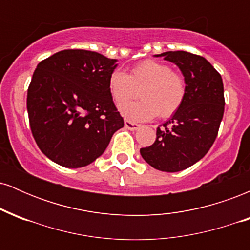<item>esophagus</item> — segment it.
I'll use <instances>...</instances> for the list:
<instances>
[{"instance_id": "34e87169", "label": "esophagus", "mask_w": 250, "mask_h": 250, "mask_svg": "<svg viewBox=\"0 0 250 250\" xmlns=\"http://www.w3.org/2000/svg\"><path fill=\"white\" fill-rule=\"evenodd\" d=\"M125 127L127 128V129H129V130H137V129L141 127V125H137V123H135V122L129 121V120H125Z\"/></svg>"}]
</instances>
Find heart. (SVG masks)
Instances as JSON below:
<instances>
[{
    "instance_id": "1",
    "label": "heart",
    "mask_w": 250,
    "mask_h": 250,
    "mask_svg": "<svg viewBox=\"0 0 250 250\" xmlns=\"http://www.w3.org/2000/svg\"><path fill=\"white\" fill-rule=\"evenodd\" d=\"M109 93L117 105H122L141 87L140 102L120 108L130 121H147L160 115L162 119L173 116L181 108L187 94L185 77L171 70L170 65L154 60H145L131 68L129 74L114 71L109 76Z\"/></svg>"
}]
</instances>
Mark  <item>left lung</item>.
Here are the masks:
<instances>
[{
  "mask_svg": "<svg viewBox=\"0 0 250 250\" xmlns=\"http://www.w3.org/2000/svg\"><path fill=\"white\" fill-rule=\"evenodd\" d=\"M156 56L175 63L185 76L187 94L170 120L156 130L151 146L140 149L151 167L167 173L187 169L200 161L216 139L225 111L222 77L205 57L187 51Z\"/></svg>",
  "mask_w": 250,
  "mask_h": 250,
  "instance_id": "obj_1",
  "label": "left lung"
}]
</instances>
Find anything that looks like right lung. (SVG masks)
Returning a JSON list of instances; mask_svg holds the SVG:
<instances>
[{"label": "right lung", "instance_id": "1", "mask_svg": "<svg viewBox=\"0 0 250 250\" xmlns=\"http://www.w3.org/2000/svg\"><path fill=\"white\" fill-rule=\"evenodd\" d=\"M116 60L83 49L59 51L37 64L27 109L36 145L65 168H81L101 156L125 125L109 93Z\"/></svg>", "mask_w": 250, "mask_h": 250}]
</instances>
